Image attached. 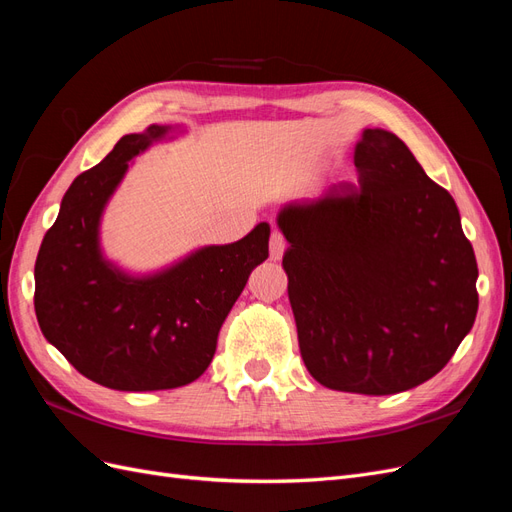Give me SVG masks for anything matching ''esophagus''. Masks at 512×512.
<instances>
[{"instance_id": "1", "label": "esophagus", "mask_w": 512, "mask_h": 512, "mask_svg": "<svg viewBox=\"0 0 512 512\" xmlns=\"http://www.w3.org/2000/svg\"><path fill=\"white\" fill-rule=\"evenodd\" d=\"M284 252H286V239L282 237V232L275 230L269 241V256L271 260H282Z\"/></svg>"}]
</instances>
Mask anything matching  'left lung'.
<instances>
[{
  "label": "left lung",
  "instance_id": "obj_1",
  "mask_svg": "<svg viewBox=\"0 0 512 512\" xmlns=\"http://www.w3.org/2000/svg\"><path fill=\"white\" fill-rule=\"evenodd\" d=\"M359 183L280 215L303 363L322 386L393 395L433 378L472 329L476 256L453 196L393 132L354 147Z\"/></svg>",
  "mask_w": 512,
  "mask_h": 512
}]
</instances>
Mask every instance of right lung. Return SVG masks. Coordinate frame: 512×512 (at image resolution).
<instances>
[{
    "label": "right lung",
    "instance_id": "add662e5",
    "mask_svg": "<svg viewBox=\"0 0 512 512\" xmlns=\"http://www.w3.org/2000/svg\"><path fill=\"white\" fill-rule=\"evenodd\" d=\"M170 126L126 134L72 181L36 258L34 307L42 335L89 380L115 391H164L209 367L218 333L250 273L269 258L271 226L200 250L151 275L102 256L100 220L128 162Z\"/></svg>",
    "mask_w": 512,
    "mask_h": 512
}]
</instances>
